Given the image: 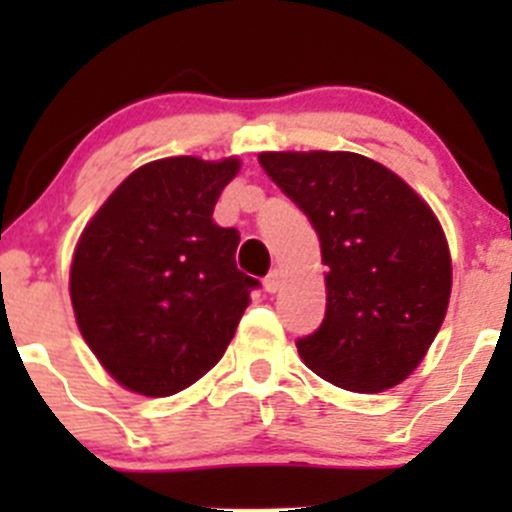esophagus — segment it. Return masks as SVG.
Here are the masks:
<instances>
[{
	"mask_svg": "<svg viewBox=\"0 0 512 512\" xmlns=\"http://www.w3.org/2000/svg\"><path fill=\"white\" fill-rule=\"evenodd\" d=\"M280 287H282V272L280 270H272L270 275L265 277V289H267V292L275 294Z\"/></svg>",
	"mask_w": 512,
	"mask_h": 512,
	"instance_id": "esophagus-1",
	"label": "esophagus"
}]
</instances>
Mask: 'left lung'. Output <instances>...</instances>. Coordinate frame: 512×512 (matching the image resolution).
I'll return each mask as SVG.
<instances>
[{
	"instance_id": "1",
	"label": "left lung",
	"mask_w": 512,
	"mask_h": 512,
	"mask_svg": "<svg viewBox=\"0 0 512 512\" xmlns=\"http://www.w3.org/2000/svg\"><path fill=\"white\" fill-rule=\"evenodd\" d=\"M319 235L327 312L297 339L329 384L376 394L401 384L446 317L451 252L433 210L376 160L344 151L260 153Z\"/></svg>"
}]
</instances>
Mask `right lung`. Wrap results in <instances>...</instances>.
I'll return each instance as SVG.
<instances>
[{
    "mask_svg": "<svg viewBox=\"0 0 512 512\" xmlns=\"http://www.w3.org/2000/svg\"><path fill=\"white\" fill-rule=\"evenodd\" d=\"M237 170V158L146 163L113 190L76 245V324L103 369L136 394H178L208 374L260 287L237 270L235 227L213 220Z\"/></svg>",
    "mask_w": 512,
    "mask_h": 512,
    "instance_id": "obj_1",
    "label": "right lung"
}]
</instances>
